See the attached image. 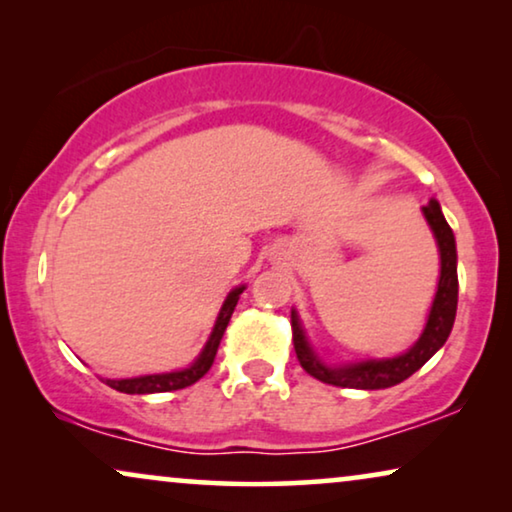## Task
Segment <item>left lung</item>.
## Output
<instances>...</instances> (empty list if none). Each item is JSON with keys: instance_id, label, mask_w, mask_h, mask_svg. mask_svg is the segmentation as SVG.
Masks as SVG:
<instances>
[{"instance_id": "1", "label": "left lung", "mask_w": 512, "mask_h": 512, "mask_svg": "<svg viewBox=\"0 0 512 512\" xmlns=\"http://www.w3.org/2000/svg\"><path fill=\"white\" fill-rule=\"evenodd\" d=\"M424 219L429 221L433 230V237L438 242L440 251V279L438 291L433 298L429 319H426L424 333L412 345L408 352L394 359H368L356 363H342V366H328L314 354L307 335L300 324L298 312H291V331H293V347H296V356L305 373H310L317 380L333 384V387L345 389H387L394 384H401L408 380L412 373H417L440 347L450 338V331L454 326V317H457V293H459V279H457V244H454V233L447 226L443 212H440L438 200H431L424 209Z\"/></svg>"}]
</instances>
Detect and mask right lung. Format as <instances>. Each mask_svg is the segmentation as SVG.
<instances>
[{
    "label": "right lung",
    "mask_w": 512,
    "mask_h": 512,
    "mask_svg": "<svg viewBox=\"0 0 512 512\" xmlns=\"http://www.w3.org/2000/svg\"><path fill=\"white\" fill-rule=\"evenodd\" d=\"M244 291V286H237L228 293L226 303H223L219 317H216L214 331L209 335L205 349H202L198 359H195L191 366L184 370H174V373H160V375H142V377H128V380H102L104 384H109L111 389L123 391V394H163V391H177V389H186L200 380L202 375L212 368L216 349L221 345L223 333H226V326L230 317H233V310L240 300V293Z\"/></svg>",
    "instance_id": "1"
}]
</instances>
